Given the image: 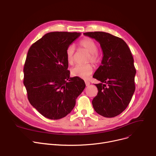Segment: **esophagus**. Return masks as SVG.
Returning a JSON list of instances; mask_svg holds the SVG:
<instances>
[{
  "label": "esophagus",
  "instance_id": "1",
  "mask_svg": "<svg viewBox=\"0 0 156 156\" xmlns=\"http://www.w3.org/2000/svg\"><path fill=\"white\" fill-rule=\"evenodd\" d=\"M85 84H86V86H88L90 85V82L89 81H87V80H85Z\"/></svg>",
  "mask_w": 156,
  "mask_h": 156
}]
</instances>
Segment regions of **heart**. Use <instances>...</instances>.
I'll return each instance as SVG.
<instances>
[{
    "label": "heart",
    "instance_id": "heart-1",
    "mask_svg": "<svg viewBox=\"0 0 156 156\" xmlns=\"http://www.w3.org/2000/svg\"><path fill=\"white\" fill-rule=\"evenodd\" d=\"M79 44L81 47L84 48L89 53L90 55L88 58V62H91L94 64H98L101 62V57L98 52V44L92 39L85 38L80 41ZM75 47L74 45L70 44L66 50V58L67 62L72 65L74 62ZM93 72V66L90 64L86 65H77L71 69V74L74 77H78L86 79Z\"/></svg>",
    "mask_w": 156,
    "mask_h": 156
}]
</instances>
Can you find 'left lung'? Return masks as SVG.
Here are the masks:
<instances>
[{
    "mask_svg": "<svg viewBox=\"0 0 156 156\" xmlns=\"http://www.w3.org/2000/svg\"><path fill=\"white\" fill-rule=\"evenodd\" d=\"M84 34L99 42L103 54L101 65L93 75L101 82L95 84L98 93L92 101L93 108L104 117H115L126 108L135 92L136 70L132 53L122 38L109 33Z\"/></svg>",
    "mask_w": 156,
    "mask_h": 156,
    "instance_id": "left-lung-1",
    "label": "left lung"
}]
</instances>
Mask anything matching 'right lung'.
<instances>
[{
	"mask_svg": "<svg viewBox=\"0 0 156 156\" xmlns=\"http://www.w3.org/2000/svg\"><path fill=\"white\" fill-rule=\"evenodd\" d=\"M80 33L51 32L30 48L24 67V85L30 104L43 116L58 120L74 108L86 87L80 77H70L66 50Z\"/></svg>",
	"mask_w": 156,
	"mask_h": 156,
	"instance_id": "1",
	"label": "right lung"
}]
</instances>
